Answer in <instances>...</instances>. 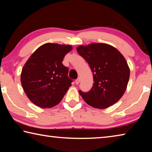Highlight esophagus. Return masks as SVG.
I'll list each match as a JSON object with an SVG mask.
<instances>
[{"mask_svg":"<svg viewBox=\"0 0 152 152\" xmlns=\"http://www.w3.org/2000/svg\"><path fill=\"white\" fill-rule=\"evenodd\" d=\"M80 78H78V79H76V80H75V83H76V84H77V85H78V84L80 83Z\"/></svg>","mask_w":152,"mask_h":152,"instance_id":"34e87169","label":"esophagus"}]
</instances>
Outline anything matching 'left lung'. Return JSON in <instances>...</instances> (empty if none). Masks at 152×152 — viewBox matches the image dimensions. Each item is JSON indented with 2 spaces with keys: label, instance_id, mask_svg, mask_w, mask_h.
Listing matches in <instances>:
<instances>
[{
  "label": "left lung",
  "instance_id": "1",
  "mask_svg": "<svg viewBox=\"0 0 152 152\" xmlns=\"http://www.w3.org/2000/svg\"><path fill=\"white\" fill-rule=\"evenodd\" d=\"M76 50L89 64L94 82L88 92L79 91L84 101L97 109H106L119 101L126 91L130 75L123 56L106 43L80 45Z\"/></svg>",
  "mask_w": 152,
  "mask_h": 152
}]
</instances>
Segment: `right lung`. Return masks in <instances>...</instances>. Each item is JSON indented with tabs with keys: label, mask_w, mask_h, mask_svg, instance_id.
<instances>
[{
	"label": "right lung",
	"mask_w": 152,
	"mask_h": 152,
	"mask_svg": "<svg viewBox=\"0 0 152 152\" xmlns=\"http://www.w3.org/2000/svg\"><path fill=\"white\" fill-rule=\"evenodd\" d=\"M70 45L48 43L37 49L22 69L20 82L25 94L41 108L58 104L72 84L68 68L62 64Z\"/></svg>",
	"instance_id": "right-lung-1"
}]
</instances>
